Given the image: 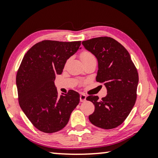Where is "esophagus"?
Listing matches in <instances>:
<instances>
[{
	"label": "esophagus",
	"mask_w": 158,
	"mask_h": 158,
	"mask_svg": "<svg viewBox=\"0 0 158 158\" xmlns=\"http://www.w3.org/2000/svg\"><path fill=\"white\" fill-rule=\"evenodd\" d=\"M85 100H86V96L85 94H81L80 95V101H81V102H84V101H85Z\"/></svg>",
	"instance_id": "esophagus-1"
}]
</instances>
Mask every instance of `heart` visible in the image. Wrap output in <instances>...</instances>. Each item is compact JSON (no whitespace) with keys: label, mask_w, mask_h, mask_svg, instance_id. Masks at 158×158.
I'll use <instances>...</instances> for the list:
<instances>
[{"label":"heart","mask_w":158,"mask_h":158,"mask_svg":"<svg viewBox=\"0 0 158 158\" xmlns=\"http://www.w3.org/2000/svg\"><path fill=\"white\" fill-rule=\"evenodd\" d=\"M94 57V55H92L91 53L88 52H83V53L81 54V59H86V58H89V57Z\"/></svg>","instance_id":"1"}]
</instances>
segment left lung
I'll use <instances>...</instances> for the list:
<instances>
[{
  "label": "left lung",
  "instance_id": "8db88e82",
  "mask_svg": "<svg viewBox=\"0 0 158 158\" xmlns=\"http://www.w3.org/2000/svg\"><path fill=\"white\" fill-rule=\"evenodd\" d=\"M82 44L98 60L96 81L104 84L107 89L106 96L101 100L97 96L86 98L95 106L88 118L99 128H116L124 122L135 104L139 82L137 68L128 51L113 38L101 36Z\"/></svg>",
  "mask_w": 158,
  "mask_h": 158
}]
</instances>
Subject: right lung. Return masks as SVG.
<instances>
[{"label":"right lung","mask_w":158,"mask_h":158,"mask_svg":"<svg viewBox=\"0 0 158 158\" xmlns=\"http://www.w3.org/2000/svg\"><path fill=\"white\" fill-rule=\"evenodd\" d=\"M81 44V41L44 40L31 47L21 61L16 74L19 103L41 131L54 133L63 129L80 102L79 94L73 90L58 96L55 79Z\"/></svg>","instance_id":"obj_1"}]
</instances>
